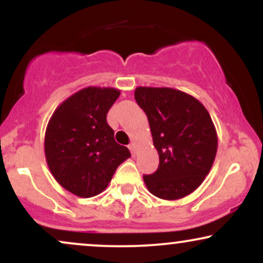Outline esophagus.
Listing matches in <instances>:
<instances>
[{
  "instance_id": "34e87169",
  "label": "esophagus",
  "mask_w": 263,
  "mask_h": 263,
  "mask_svg": "<svg viewBox=\"0 0 263 263\" xmlns=\"http://www.w3.org/2000/svg\"><path fill=\"white\" fill-rule=\"evenodd\" d=\"M128 148H129V151H131V155L132 156H136V144L135 143H131L128 146Z\"/></svg>"
}]
</instances>
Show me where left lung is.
<instances>
[{
    "mask_svg": "<svg viewBox=\"0 0 263 263\" xmlns=\"http://www.w3.org/2000/svg\"><path fill=\"white\" fill-rule=\"evenodd\" d=\"M135 99L159 155L158 170L143 176L147 189L164 200L186 197L204 182L218 151L209 112L194 96L172 87L138 86Z\"/></svg>",
    "mask_w": 263,
    "mask_h": 263,
    "instance_id": "obj_1",
    "label": "left lung"
}]
</instances>
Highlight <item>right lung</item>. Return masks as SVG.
<instances>
[{
  "instance_id": "1",
  "label": "right lung",
  "mask_w": 263,
  "mask_h": 263,
  "mask_svg": "<svg viewBox=\"0 0 263 263\" xmlns=\"http://www.w3.org/2000/svg\"><path fill=\"white\" fill-rule=\"evenodd\" d=\"M119 96L114 87H85L63 101L48 122L44 152L50 173L80 198L100 194L131 157L127 147L115 141L106 121Z\"/></svg>"
}]
</instances>
